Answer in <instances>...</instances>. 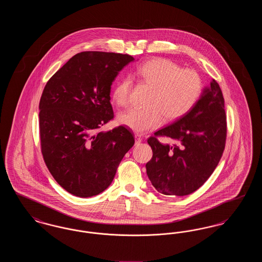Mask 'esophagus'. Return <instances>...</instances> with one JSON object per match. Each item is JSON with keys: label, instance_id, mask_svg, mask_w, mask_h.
<instances>
[{"label": "esophagus", "instance_id": "obj_1", "mask_svg": "<svg viewBox=\"0 0 262 262\" xmlns=\"http://www.w3.org/2000/svg\"><path fill=\"white\" fill-rule=\"evenodd\" d=\"M135 137H136V144H139L141 142V140H142V137H141V136L137 135V134L135 136Z\"/></svg>", "mask_w": 262, "mask_h": 262}]
</instances>
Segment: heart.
Returning a JSON list of instances; mask_svg holds the SVG:
<instances>
[{
	"label": "heart",
	"instance_id": "obj_1",
	"mask_svg": "<svg viewBox=\"0 0 262 262\" xmlns=\"http://www.w3.org/2000/svg\"><path fill=\"white\" fill-rule=\"evenodd\" d=\"M135 75L151 86L144 108H132L121 113L119 122L138 134L157 128L166 122H173L191 111L200 99L203 82L193 70L182 69L166 58H155L137 66ZM133 80L121 78L113 89V100L121 107L130 101Z\"/></svg>",
	"mask_w": 262,
	"mask_h": 262
}]
</instances>
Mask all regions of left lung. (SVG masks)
Masks as SVG:
<instances>
[{
  "mask_svg": "<svg viewBox=\"0 0 262 262\" xmlns=\"http://www.w3.org/2000/svg\"><path fill=\"white\" fill-rule=\"evenodd\" d=\"M158 136L172 138L163 145ZM227 118L221 88L215 79L196 105L184 117L154 133L147 139L152 158L146 173L152 186L166 195H187L211 176L225 149Z\"/></svg>",
  "mask_w": 262,
  "mask_h": 262,
  "instance_id": "left-lung-1",
  "label": "left lung"
}]
</instances>
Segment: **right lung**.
I'll use <instances>...</instances> for the list:
<instances>
[{
    "instance_id": "obj_1",
    "label": "right lung",
    "mask_w": 262,
    "mask_h": 262,
    "mask_svg": "<svg viewBox=\"0 0 262 262\" xmlns=\"http://www.w3.org/2000/svg\"><path fill=\"white\" fill-rule=\"evenodd\" d=\"M135 59L97 51L75 55L47 81L39 102L44 162L56 182L79 198L111 185L125 153L135 144L124 125L100 132L114 119L110 90L118 73Z\"/></svg>"
}]
</instances>
